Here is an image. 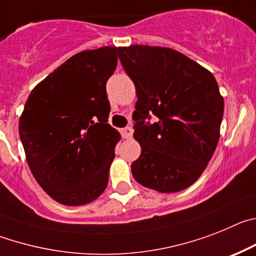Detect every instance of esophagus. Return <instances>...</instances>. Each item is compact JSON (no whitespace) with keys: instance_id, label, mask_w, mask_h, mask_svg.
I'll use <instances>...</instances> for the list:
<instances>
[{"instance_id":"esophagus-1","label":"esophagus","mask_w":256,"mask_h":256,"mask_svg":"<svg viewBox=\"0 0 256 256\" xmlns=\"http://www.w3.org/2000/svg\"><path fill=\"white\" fill-rule=\"evenodd\" d=\"M121 135H122L124 139H130L132 136V128H125L121 130Z\"/></svg>"}]
</instances>
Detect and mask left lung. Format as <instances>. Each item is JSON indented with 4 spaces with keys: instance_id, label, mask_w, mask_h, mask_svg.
<instances>
[{
    "instance_id": "1",
    "label": "left lung",
    "mask_w": 256,
    "mask_h": 256,
    "mask_svg": "<svg viewBox=\"0 0 256 256\" xmlns=\"http://www.w3.org/2000/svg\"><path fill=\"white\" fill-rule=\"evenodd\" d=\"M135 84L134 138L142 153L131 164L140 185L160 192L188 188L204 172L220 140L223 96L213 74L172 48H118ZM156 123L145 122L150 114Z\"/></svg>"
}]
</instances>
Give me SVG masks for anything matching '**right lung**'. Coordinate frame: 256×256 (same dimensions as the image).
<instances>
[{
	"instance_id": "obj_1",
	"label": "right lung",
	"mask_w": 256,
	"mask_h": 256,
	"mask_svg": "<svg viewBox=\"0 0 256 256\" xmlns=\"http://www.w3.org/2000/svg\"><path fill=\"white\" fill-rule=\"evenodd\" d=\"M117 47L82 50L28 96L19 134L40 188L64 206H84L106 190L120 132L108 122L106 84Z\"/></svg>"
}]
</instances>
